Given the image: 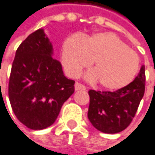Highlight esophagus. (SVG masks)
<instances>
[{
    "instance_id": "34e87169",
    "label": "esophagus",
    "mask_w": 155,
    "mask_h": 155,
    "mask_svg": "<svg viewBox=\"0 0 155 155\" xmlns=\"http://www.w3.org/2000/svg\"><path fill=\"white\" fill-rule=\"evenodd\" d=\"M74 88H75V91H80V90L85 91L86 90V87L84 85H83L82 84H80V83H76L74 84Z\"/></svg>"
}]
</instances>
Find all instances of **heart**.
<instances>
[{"instance_id": "heart-1", "label": "heart", "mask_w": 155, "mask_h": 155, "mask_svg": "<svg viewBox=\"0 0 155 155\" xmlns=\"http://www.w3.org/2000/svg\"><path fill=\"white\" fill-rule=\"evenodd\" d=\"M61 63L71 77L78 76L93 61L95 69L87 73L91 81L102 87L117 90L129 84L140 67L138 55L112 32L71 35L61 46Z\"/></svg>"}]
</instances>
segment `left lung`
Returning <instances> with one entry per match:
<instances>
[{"instance_id": "left-lung-1", "label": "left lung", "mask_w": 155, "mask_h": 155, "mask_svg": "<svg viewBox=\"0 0 155 155\" xmlns=\"http://www.w3.org/2000/svg\"><path fill=\"white\" fill-rule=\"evenodd\" d=\"M144 65L128 85L115 92L90 90L88 119L94 128L105 134H117L133 121L145 90Z\"/></svg>"}]
</instances>
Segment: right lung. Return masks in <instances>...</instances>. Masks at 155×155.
<instances>
[{
    "mask_svg": "<svg viewBox=\"0 0 155 155\" xmlns=\"http://www.w3.org/2000/svg\"><path fill=\"white\" fill-rule=\"evenodd\" d=\"M52 55L50 39L39 29L21 43L12 65L10 103L18 120L32 130L51 126L74 93V81L64 76Z\"/></svg>",
    "mask_w": 155,
    "mask_h": 155,
    "instance_id": "right-lung-1",
    "label": "right lung"
}]
</instances>
